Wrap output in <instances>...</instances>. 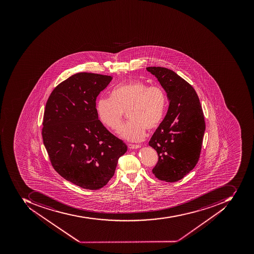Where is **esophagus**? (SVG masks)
I'll return each instance as SVG.
<instances>
[{"instance_id":"34e87169","label":"esophagus","mask_w":254,"mask_h":254,"mask_svg":"<svg viewBox=\"0 0 254 254\" xmlns=\"http://www.w3.org/2000/svg\"><path fill=\"white\" fill-rule=\"evenodd\" d=\"M128 148H129V149H137V148H140V145H139V144H128Z\"/></svg>"}]
</instances>
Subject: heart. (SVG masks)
Instances as JSON below:
<instances>
[{
	"label": "heart",
	"instance_id": "obj_1",
	"mask_svg": "<svg viewBox=\"0 0 254 254\" xmlns=\"http://www.w3.org/2000/svg\"><path fill=\"white\" fill-rule=\"evenodd\" d=\"M167 98L160 86L151 85L141 80H132L117 85L110 98L96 101L98 118L106 127L117 131L122 125L125 112L129 122L121 128L123 138L140 141L146 130L158 127L163 120Z\"/></svg>",
	"mask_w": 254,
	"mask_h": 254
}]
</instances>
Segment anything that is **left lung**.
Segmentation results:
<instances>
[{
    "label": "left lung",
    "mask_w": 254,
    "mask_h": 254,
    "mask_svg": "<svg viewBox=\"0 0 254 254\" xmlns=\"http://www.w3.org/2000/svg\"><path fill=\"white\" fill-rule=\"evenodd\" d=\"M147 70L158 78L169 100L167 114L149 141L158 156L152 173L158 180L177 182L199 161L205 131L203 110L194 88L173 70L162 67Z\"/></svg>",
    "instance_id": "obj_1"
}]
</instances>
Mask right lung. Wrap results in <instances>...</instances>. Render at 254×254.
Here are the masks:
<instances>
[{"instance_id": "1", "label": "right lung", "mask_w": 254, "mask_h": 254, "mask_svg": "<svg viewBox=\"0 0 254 254\" xmlns=\"http://www.w3.org/2000/svg\"><path fill=\"white\" fill-rule=\"evenodd\" d=\"M112 78L87 72L73 74L54 88L46 104L42 136L53 167L84 189L106 185L127 150L96 112V97Z\"/></svg>"}]
</instances>
